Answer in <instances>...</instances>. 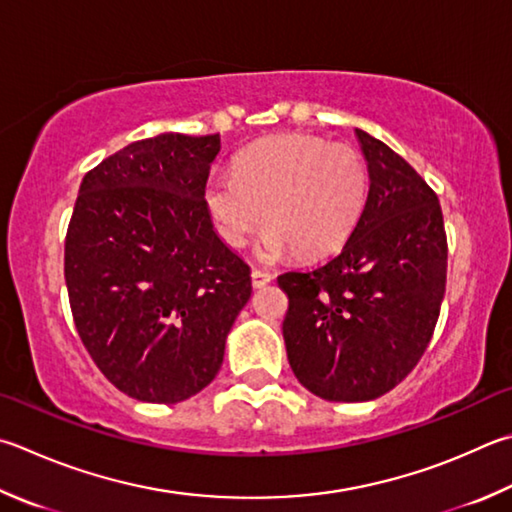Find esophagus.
I'll use <instances>...</instances> for the list:
<instances>
[{
    "mask_svg": "<svg viewBox=\"0 0 512 512\" xmlns=\"http://www.w3.org/2000/svg\"><path fill=\"white\" fill-rule=\"evenodd\" d=\"M250 277H253V286H255V288H262V286H266V284H271V280H273L271 273H268V271H259V268H253V273H250Z\"/></svg>",
    "mask_w": 512,
    "mask_h": 512,
    "instance_id": "obj_1",
    "label": "esophagus"
}]
</instances>
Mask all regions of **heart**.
Wrapping results in <instances>:
<instances>
[{
	"instance_id": "b5f03b06",
	"label": "heart",
	"mask_w": 512,
	"mask_h": 512,
	"mask_svg": "<svg viewBox=\"0 0 512 512\" xmlns=\"http://www.w3.org/2000/svg\"><path fill=\"white\" fill-rule=\"evenodd\" d=\"M367 167L349 145L304 134L264 138L210 174L203 190L221 239L244 246L262 221L257 257L275 262L288 250L322 257L345 244L367 201Z\"/></svg>"
}]
</instances>
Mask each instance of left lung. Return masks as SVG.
<instances>
[{
  "label": "left lung",
  "mask_w": 512,
  "mask_h": 512,
  "mask_svg": "<svg viewBox=\"0 0 512 512\" xmlns=\"http://www.w3.org/2000/svg\"><path fill=\"white\" fill-rule=\"evenodd\" d=\"M369 172L347 244L311 271L277 277L288 295L286 356L311 394L374 401L410 374L439 320L448 239L439 197L403 156L356 129Z\"/></svg>",
  "instance_id": "8db88e82"
}]
</instances>
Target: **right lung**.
I'll list each match as a JSON object with an SVG mask.
<instances>
[{
	"label": "right lung",
	"mask_w": 512,
	"mask_h": 512,
	"mask_svg": "<svg viewBox=\"0 0 512 512\" xmlns=\"http://www.w3.org/2000/svg\"><path fill=\"white\" fill-rule=\"evenodd\" d=\"M219 134H159L85 174L64 241L82 345L120 392L181 403L212 383L250 268L219 239L203 199Z\"/></svg>",
	"instance_id": "1"
}]
</instances>
